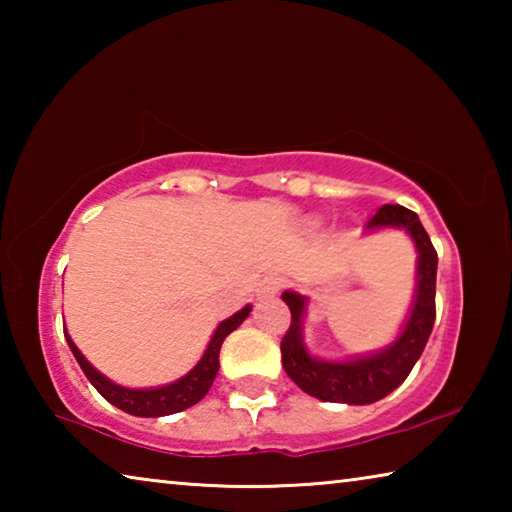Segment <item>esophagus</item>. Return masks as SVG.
<instances>
[{"label":"esophagus","mask_w":512,"mask_h":512,"mask_svg":"<svg viewBox=\"0 0 512 512\" xmlns=\"http://www.w3.org/2000/svg\"><path fill=\"white\" fill-rule=\"evenodd\" d=\"M284 284H287V280H284L282 275H277V273L266 275L264 280L259 282V296L271 298V296H275V293H280L284 289Z\"/></svg>","instance_id":"esophagus-1"}]
</instances>
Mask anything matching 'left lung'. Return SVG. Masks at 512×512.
<instances>
[{
  "label": "left lung",
  "instance_id": "obj_1",
  "mask_svg": "<svg viewBox=\"0 0 512 512\" xmlns=\"http://www.w3.org/2000/svg\"><path fill=\"white\" fill-rule=\"evenodd\" d=\"M404 228L418 248V289L409 316V323L402 329L400 339L384 352L361 357L345 363L318 361L302 345V314L305 298L293 291H284L282 300L291 309V325L280 343L282 366L287 375L311 397L323 402L341 404H372L393 393L409 377L415 361L420 359L424 345L436 320V268L438 253L433 248L427 230L422 228L418 214L402 205L379 207L370 216L366 228Z\"/></svg>",
  "mask_w": 512,
  "mask_h": 512
}]
</instances>
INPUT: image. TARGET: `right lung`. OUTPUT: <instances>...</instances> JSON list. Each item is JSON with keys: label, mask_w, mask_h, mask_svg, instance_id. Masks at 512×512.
Returning <instances> with one entry per match:
<instances>
[{"label": "right lung", "mask_w": 512, "mask_h": 512, "mask_svg": "<svg viewBox=\"0 0 512 512\" xmlns=\"http://www.w3.org/2000/svg\"><path fill=\"white\" fill-rule=\"evenodd\" d=\"M250 314V307H244L241 311H237L235 316H230L228 320L216 327V332L212 336L210 345L203 354V359L196 363V368L192 372H187L183 379L173 381V384L160 386V388H146V391H133V388H124L112 384L110 379H106L101 375L99 370H94L88 361H85L83 354L76 348L74 341L69 339L67 329H65V339L69 350L79 361L81 370L85 372V377L90 379V384L97 388V391L106 397L110 404H115L117 409L131 413V415H140V418H160V415H171L178 411H185L189 406H194L196 402H201L205 393L210 391L212 381L219 372V352L221 345L225 341L232 329H237Z\"/></svg>", "instance_id": "right-lung-1"}]
</instances>
